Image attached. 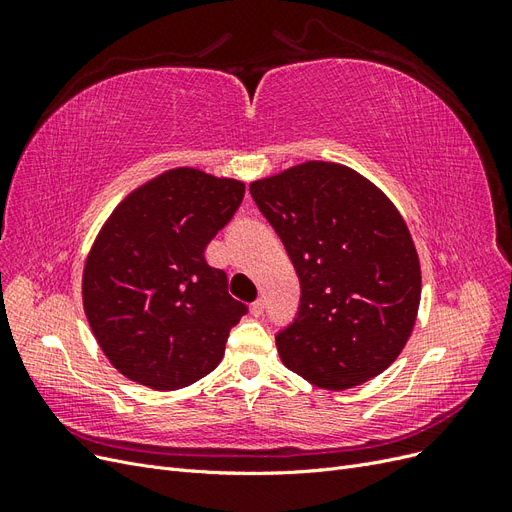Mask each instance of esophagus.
Returning <instances> with one entry per match:
<instances>
[{
	"instance_id": "obj_1",
	"label": "esophagus",
	"mask_w": 512,
	"mask_h": 512,
	"mask_svg": "<svg viewBox=\"0 0 512 512\" xmlns=\"http://www.w3.org/2000/svg\"><path fill=\"white\" fill-rule=\"evenodd\" d=\"M250 312H252V316H262V312H265V301L262 299H256L252 305H250Z\"/></svg>"
}]
</instances>
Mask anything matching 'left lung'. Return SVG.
Here are the masks:
<instances>
[{
	"label": "left lung",
	"instance_id": "8db88e82",
	"mask_svg": "<svg viewBox=\"0 0 512 512\" xmlns=\"http://www.w3.org/2000/svg\"><path fill=\"white\" fill-rule=\"evenodd\" d=\"M299 275L301 303L275 335L288 369L344 391L382 374L412 333L421 265L393 203L359 173L305 162L250 185Z\"/></svg>",
	"mask_w": 512,
	"mask_h": 512
}]
</instances>
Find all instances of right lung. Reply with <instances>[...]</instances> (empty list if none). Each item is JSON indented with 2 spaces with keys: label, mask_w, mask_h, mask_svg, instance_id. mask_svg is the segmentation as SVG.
Masks as SVG:
<instances>
[{
  "label": "right lung",
  "mask_w": 512,
  "mask_h": 512,
  "mask_svg": "<svg viewBox=\"0 0 512 512\" xmlns=\"http://www.w3.org/2000/svg\"><path fill=\"white\" fill-rule=\"evenodd\" d=\"M245 185L175 168L134 190L91 247L83 305L102 352L123 376L183 389L218 367L247 307L205 247L237 213Z\"/></svg>",
  "instance_id": "1"
}]
</instances>
